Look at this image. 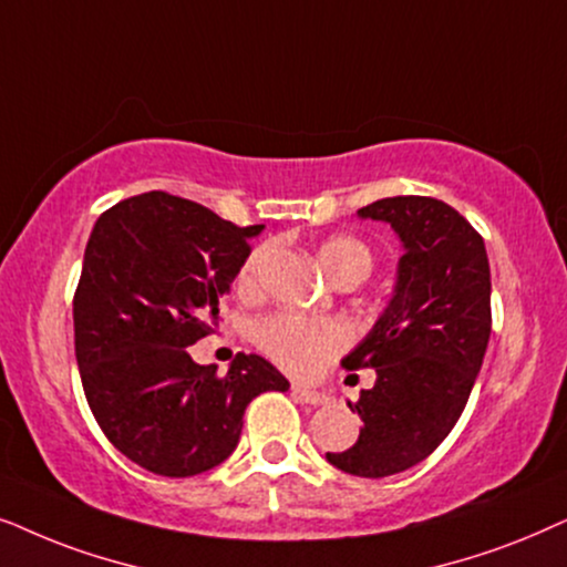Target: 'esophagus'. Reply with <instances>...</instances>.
I'll use <instances>...</instances> for the list:
<instances>
[{"instance_id":"1","label":"esophagus","mask_w":567,"mask_h":567,"mask_svg":"<svg viewBox=\"0 0 567 567\" xmlns=\"http://www.w3.org/2000/svg\"><path fill=\"white\" fill-rule=\"evenodd\" d=\"M292 396H296L298 402H306V404H313V406L329 404L327 394H319V391H308L303 386H292Z\"/></svg>"}]
</instances>
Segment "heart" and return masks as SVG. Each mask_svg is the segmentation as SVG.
Masks as SVG:
<instances>
[{"label": "heart", "instance_id": "heart-1", "mask_svg": "<svg viewBox=\"0 0 567 567\" xmlns=\"http://www.w3.org/2000/svg\"><path fill=\"white\" fill-rule=\"evenodd\" d=\"M264 251L248 256L240 267V285L251 288L259 275ZM319 259L329 277L354 275L365 279L373 271V251L368 244H362L354 236H331L321 244ZM350 327L339 319H327V316H303L292 311H279L264 316L254 327V342L261 347L264 354H269L277 365L285 371L308 375L321 371L327 362L337 358L339 352L350 344Z\"/></svg>", "mask_w": 567, "mask_h": 567}]
</instances>
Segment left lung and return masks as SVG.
Masks as SVG:
<instances>
[{
	"label": "left lung",
	"mask_w": 567,
	"mask_h": 567,
	"mask_svg": "<svg viewBox=\"0 0 567 567\" xmlns=\"http://www.w3.org/2000/svg\"><path fill=\"white\" fill-rule=\"evenodd\" d=\"M358 215L389 223L404 254L389 308L342 360L347 371H375L373 389L350 404L360 435L327 458L379 480L427 458L462 417L493 327L489 261L470 220L433 196H389Z\"/></svg>",
	"instance_id": "8db88e82"
}]
</instances>
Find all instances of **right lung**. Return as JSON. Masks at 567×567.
Returning <instances> with one entry per match:
<instances>
[{
  "label": "right lung",
  "mask_w": 567,
  "mask_h": 567,
  "mask_svg": "<svg viewBox=\"0 0 567 567\" xmlns=\"http://www.w3.org/2000/svg\"><path fill=\"white\" fill-rule=\"evenodd\" d=\"M259 230L147 192L105 209L90 233L74 290L82 389L105 437L147 472L194 477L223 464L248 402L290 389L259 354L238 352L225 375L188 354L213 331Z\"/></svg>",
  "instance_id": "add662e5"
}]
</instances>
